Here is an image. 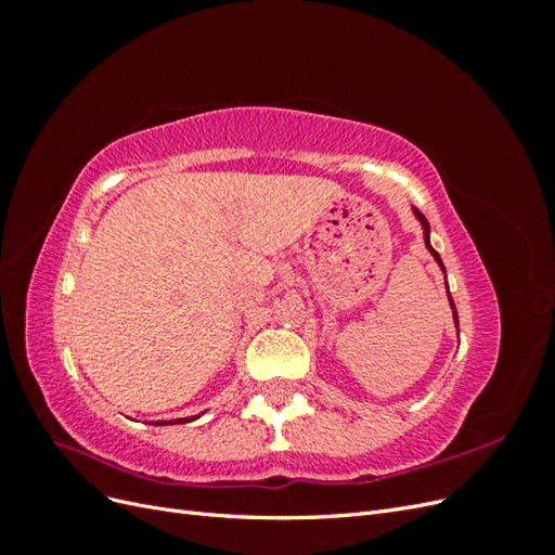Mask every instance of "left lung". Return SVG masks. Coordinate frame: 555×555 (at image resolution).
Masks as SVG:
<instances>
[{
  "instance_id": "obj_1",
  "label": "left lung",
  "mask_w": 555,
  "mask_h": 555,
  "mask_svg": "<svg viewBox=\"0 0 555 555\" xmlns=\"http://www.w3.org/2000/svg\"><path fill=\"white\" fill-rule=\"evenodd\" d=\"M414 215L418 217V222H422V227H424V241H426V247L430 249V255L435 257V261H438L440 266H442V259H440V255H438V251H435L433 247H430V227H428V220H426V217L422 215V212H418L416 208H414ZM442 271H444V266H442ZM449 289V287H447ZM449 300H451V296H449ZM451 306H453V300H451ZM453 319H456V324H459V314H456V310H453Z\"/></svg>"
}]
</instances>
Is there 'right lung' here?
Here are the masks:
<instances>
[{
    "instance_id": "1",
    "label": "right lung",
    "mask_w": 555,
    "mask_h": 555,
    "mask_svg": "<svg viewBox=\"0 0 555 555\" xmlns=\"http://www.w3.org/2000/svg\"><path fill=\"white\" fill-rule=\"evenodd\" d=\"M196 418V416H192ZM192 418H176V422H169V424H184V422H192ZM157 424H166V422H157Z\"/></svg>"
}]
</instances>
